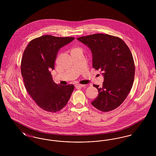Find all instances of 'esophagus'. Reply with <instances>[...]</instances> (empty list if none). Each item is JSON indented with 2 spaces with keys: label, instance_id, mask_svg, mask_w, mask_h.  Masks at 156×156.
Segmentation results:
<instances>
[{
  "label": "esophagus",
  "instance_id": "34e87169",
  "mask_svg": "<svg viewBox=\"0 0 156 156\" xmlns=\"http://www.w3.org/2000/svg\"><path fill=\"white\" fill-rule=\"evenodd\" d=\"M75 87L76 88H78V87H80V88H82V87H85V85H82V84H76L75 85Z\"/></svg>",
  "mask_w": 156,
  "mask_h": 156
}]
</instances>
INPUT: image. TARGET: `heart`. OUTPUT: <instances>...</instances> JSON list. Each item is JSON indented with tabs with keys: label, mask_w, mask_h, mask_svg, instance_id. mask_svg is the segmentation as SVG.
Here are the masks:
<instances>
[{
	"label": "heart",
	"mask_w": 156,
	"mask_h": 156,
	"mask_svg": "<svg viewBox=\"0 0 156 156\" xmlns=\"http://www.w3.org/2000/svg\"><path fill=\"white\" fill-rule=\"evenodd\" d=\"M79 48H73L72 50H71V51H75V50H78Z\"/></svg>",
	"instance_id": "heart-1"
}]
</instances>
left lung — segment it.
I'll return each mask as SVG.
<instances>
[{
  "label": "left lung",
  "instance_id": "1",
  "mask_svg": "<svg viewBox=\"0 0 156 156\" xmlns=\"http://www.w3.org/2000/svg\"><path fill=\"white\" fill-rule=\"evenodd\" d=\"M92 53V67L102 72V87L94 85L98 96L91 102L97 109L111 111L123 102L132 88L135 73L133 55L119 37L94 34L77 38Z\"/></svg>",
  "mask_w": 156,
  "mask_h": 156
}]
</instances>
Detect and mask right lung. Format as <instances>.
Wrapping results in <instances>:
<instances>
[{
	"label": "right lung",
	"instance_id": "add662e5",
	"mask_svg": "<svg viewBox=\"0 0 156 156\" xmlns=\"http://www.w3.org/2000/svg\"><path fill=\"white\" fill-rule=\"evenodd\" d=\"M74 38L44 35L30 41L24 51L21 73L25 88L36 104L44 111H60L74 89L73 84L55 83L50 73L54 69L58 50Z\"/></svg>",
	"mask_w": 156,
	"mask_h": 156
}]
</instances>
